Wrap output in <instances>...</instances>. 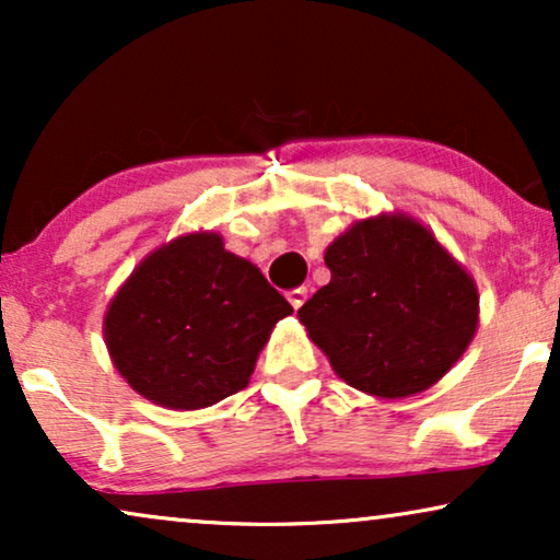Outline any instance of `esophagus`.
Returning <instances> with one entry per match:
<instances>
[{"label":"esophagus","mask_w":560,"mask_h":560,"mask_svg":"<svg viewBox=\"0 0 560 560\" xmlns=\"http://www.w3.org/2000/svg\"><path fill=\"white\" fill-rule=\"evenodd\" d=\"M305 298H308V288H293L288 293V301H290V305H293V308L298 311L301 308V305L305 303Z\"/></svg>","instance_id":"1"}]
</instances>
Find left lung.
<instances>
[{
  "mask_svg": "<svg viewBox=\"0 0 560 560\" xmlns=\"http://www.w3.org/2000/svg\"><path fill=\"white\" fill-rule=\"evenodd\" d=\"M324 259L331 282L298 318L347 385L380 397L423 393L471 343L477 285L418 221H357Z\"/></svg>",
  "mask_w": 560,
  "mask_h": 560,
  "instance_id": "1",
  "label": "left lung"
}]
</instances>
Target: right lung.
Instances as JSON below:
<instances>
[{
  "label": "right lung",
  "instance_id": "add662e5",
  "mask_svg": "<svg viewBox=\"0 0 560 560\" xmlns=\"http://www.w3.org/2000/svg\"><path fill=\"white\" fill-rule=\"evenodd\" d=\"M293 313L219 234H188L144 259L104 318L112 362L129 387L173 410L240 393L272 326Z\"/></svg>",
  "mask_w": 560,
  "mask_h": 560
}]
</instances>
